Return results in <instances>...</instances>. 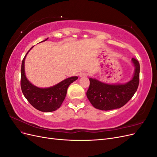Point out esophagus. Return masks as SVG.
I'll use <instances>...</instances> for the list:
<instances>
[{
    "mask_svg": "<svg viewBox=\"0 0 157 157\" xmlns=\"http://www.w3.org/2000/svg\"><path fill=\"white\" fill-rule=\"evenodd\" d=\"M88 73L86 72H82L80 73V77H88Z\"/></svg>",
    "mask_w": 157,
    "mask_h": 157,
    "instance_id": "esophagus-1",
    "label": "esophagus"
}]
</instances>
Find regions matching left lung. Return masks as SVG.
<instances>
[{
  "label": "left lung",
  "instance_id": "8db88e82",
  "mask_svg": "<svg viewBox=\"0 0 157 157\" xmlns=\"http://www.w3.org/2000/svg\"><path fill=\"white\" fill-rule=\"evenodd\" d=\"M135 73L130 81L124 84H107L90 78L86 96L92 105L103 111L121 108L130 101L139 86L140 66L139 61L132 58Z\"/></svg>",
  "mask_w": 157,
  "mask_h": 157
}]
</instances>
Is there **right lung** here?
<instances>
[{"label":"right lung","instance_id":"add662e5","mask_svg":"<svg viewBox=\"0 0 157 157\" xmlns=\"http://www.w3.org/2000/svg\"><path fill=\"white\" fill-rule=\"evenodd\" d=\"M47 39H48L43 41ZM29 51L27 52V54ZM26 55L22 60L21 67V88L23 95L31 105L37 110L42 112H52L57 110L64 101L69 86L78 77L68 78L55 86L48 88L36 87L30 83L25 77L24 63Z\"/></svg>","mask_w":157,"mask_h":157}]
</instances>
